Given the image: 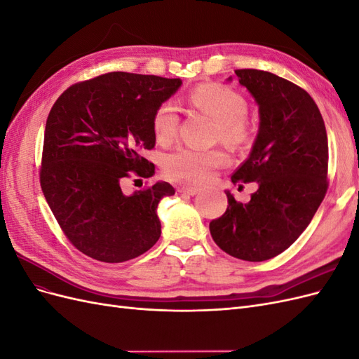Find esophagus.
Returning <instances> with one entry per match:
<instances>
[{
  "label": "esophagus",
  "instance_id": "34e87169",
  "mask_svg": "<svg viewBox=\"0 0 359 359\" xmlns=\"http://www.w3.org/2000/svg\"><path fill=\"white\" fill-rule=\"evenodd\" d=\"M178 191H180L181 194H189V196H194V194H196V193L199 191V189H198V187H191V186H181V187L178 189Z\"/></svg>",
  "mask_w": 359,
  "mask_h": 359
}]
</instances>
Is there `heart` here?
Wrapping results in <instances>:
<instances>
[{
  "mask_svg": "<svg viewBox=\"0 0 359 359\" xmlns=\"http://www.w3.org/2000/svg\"><path fill=\"white\" fill-rule=\"evenodd\" d=\"M193 107L211 116L217 123V139L231 148H244L253 139V126L247 118V102L236 90L223 83H202L190 91ZM180 126L178 107L163 102L153 115V132L160 144H170ZM222 149L180 148L165 158V172L173 180L203 182L212 172L226 165Z\"/></svg>",
  "mask_w": 359,
  "mask_h": 359,
  "instance_id": "heart-1",
  "label": "heart"
}]
</instances>
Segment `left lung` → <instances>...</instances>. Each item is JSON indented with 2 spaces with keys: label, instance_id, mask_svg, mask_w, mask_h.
Wrapping results in <instances>:
<instances>
[{
  "label": "left lung",
  "instance_id": "8db88e82",
  "mask_svg": "<svg viewBox=\"0 0 359 359\" xmlns=\"http://www.w3.org/2000/svg\"><path fill=\"white\" fill-rule=\"evenodd\" d=\"M235 74L256 100L260 121L232 182H257V190L247 203L226 191V212L210 232L227 255L262 262L298 240L327 194L328 137L318 104L301 86L264 70Z\"/></svg>",
  "mask_w": 359,
  "mask_h": 359
}]
</instances>
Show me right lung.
I'll return each instance as SVG.
<instances>
[{"instance_id":"add662e5","label":"right lung","mask_w":359,"mask_h":359,"mask_svg":"<svg viewBox=\"0 0 359 359\" xmlns=\"http://www.w3.org/2000/svg\"><path fill=\"white\" fill-rule=\"evenodd\" d=\"M181 79L112 72L72 85L49 112L40 186L69 241L95 260L135 259L160 238L158 202L169 182L124 194L126 178H149L154 165L153 115Z\"/></svg>"}]
</instances>
